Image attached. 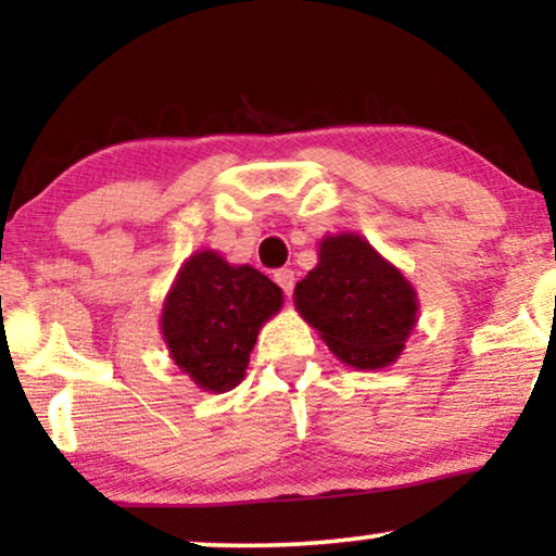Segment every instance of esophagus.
<instances>
[{
  "label": "esophagus",
  "mask_w": 556,
  "mask_h": 556,
  "mask_svg": "<svg viewBox=\"0 0 556 556\" xmlns=\"http://www.w3.org/2000/svg\"><path fill=\"white\" fill-rule=\"evenodd\" d=\"M274 282L282 287L285 294H292V290H294V271L292 269H277V271H274Z\"/></svg>",
  "instance_id": "34e87169"
}]
</instances>
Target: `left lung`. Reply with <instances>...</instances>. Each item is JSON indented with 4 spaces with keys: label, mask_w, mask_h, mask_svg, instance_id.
<instances>
[{
    "label": "left lung",
    "mask_w": 556,
    "mask_h": 556,
    "mask_svg": "<svg viewBox=\"0 0 556 556\" xmlns=\"http://www.w3.org/2000/svg\"><path fill=\"white\" fill-rule=\"evenodd\" d=\"M294 307L356 369L395 362L418 323L413 285L356 233L323 238L318 266L294 287Z\"/></svg>",
    "instance_id": "left-lung-1"
}]
</instances>
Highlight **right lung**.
Segmentation results:
<instances>
[{
  "label": "right lung",
  "mask_w": 556,
  "mask_h": 556,
  "mask_svg": "<svg viewBox=\"0 0 556 556\" xmlns=\"http://www.w3.org/2000/svg\"><path fill=\"white\" fill-rule=\"evenodd\" d=\"M279 307L282 290L254 266L200 251L181 264L166 294L161 333L197 388L228 392L241 384L258 330Z\"/></svg>",
  "instance_id": "right-lung-1"
}]
</instances>
